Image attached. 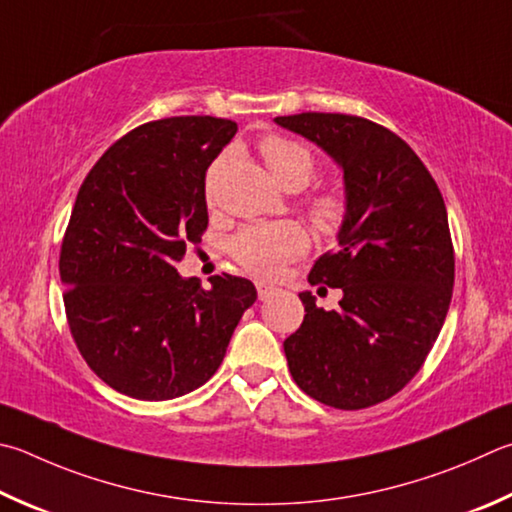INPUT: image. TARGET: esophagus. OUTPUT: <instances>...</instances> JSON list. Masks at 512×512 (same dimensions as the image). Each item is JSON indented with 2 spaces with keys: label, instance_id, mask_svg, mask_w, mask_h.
I'll use <instances>...</instances> for the list:
<instances>
[{
  "label": "esophagus",
  "instance_id": "esophagus-1",
  "mask_svg": "<svg viewBox=\"0 0 512 512\" xmlns=\"http://www.w3.org/2000/svg\"><path fill=\"white\" fill-rule=\"evenodd\" d=\"M277 293V288L271 284H264V282H257V295L259 300H268V297H273Z\"/></svg>",
  "mask_w": 512,
  "mask_h": 512
}]
</instances>
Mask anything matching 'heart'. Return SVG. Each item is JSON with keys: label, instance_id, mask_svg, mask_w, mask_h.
Segmentation results:
<instances>
[{"label": "heart", "instance_id": "b5f03b06", "mask_svg": "<svg viewBox=\"0 0 512 512\" xmlns=\"http://www.w3.org/2000/svg\"><path fill=\"white\" fill-rule=\"evenodd\" d=\"M259 152H262L268 172L284 188L297 190L311 181L315 172V156L306 145L282 134H268L259 141ZM219 172L221 161H215L206 174L208 201L215 199ZM309 217L324 235L338 232L347 217L345 194L329 188L313 192L309 199ZM306 248H309V235L295 221H268V224L246 226L228 244L232 259L244 271L262 277V280H275L288 262L306 253Z\"/></svg>", "mask_w": 512, "mask_h": 512}]
</instances>
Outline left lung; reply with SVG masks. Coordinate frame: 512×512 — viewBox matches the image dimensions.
Returning <instances> with one entry per match:
<instances>
[{
  "label": "left lung",
  "mask_w": 512,
  "mask_h": 512,
  "mask_svg": "<svg viewBox=\"0 0 512 512\" xmlns=\"http://www.w3.org/2000/svg\"><path fill=\"white\" fill-rule=\"evenodd\" d=\"M345 170L340 248L309 273L342 288L324 311L300 293L304 320L284 340L288 371L304 394L336 410H365L410 383L450 309L454 246L441 190L392 129L351 114L277 116ZM322 291V288H320Z\"/></svg>",
  "instance_id": "left-lung-1"
}]
</instances>
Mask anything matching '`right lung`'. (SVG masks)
<instances>
[{
    "instance_id": "add662e5",
    "label": "right lung",
    "mask_w": 512,
    "mask_h": 512,
    "mask_svg": "<svg viewBox=\"0 0 512 512\" xmlns=\"http://www.w3.org/2000/svg\"><path fill=\"white\" fill-rule=\"evenodd\" d=\"M237 123L174 116L109 147L82 181L60 248L64 311L91 371L138 401H170L219 369L257 300L246 277L210 288L176 264L208 228L206 170Z\"/></svg>"
}]
</instances>
